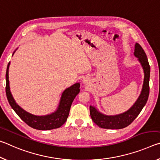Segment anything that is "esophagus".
I'll use <instances>...</instances> for the list:
<instances>
[{"instance_id": "esophagus-1", "label": "esophagus", "mask_w": 160, "mask_h": 160, "mask_svg": "<svg viewBox=\"0 0 160 160\" xmlns=\"http://www.w3.org/2000/svg\"><path fill=\"white\" fill-rule=\"evenodd\" d=\"M82 82H83L84 84H87V83H88V80H87L86 79H84V80H82Z\"/></svg>"}]
</instances>
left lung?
Here are the masks:
<instances>
[{
	"label": "left lung",
	"mask_w": 160,
	"mask_h": 160,
	"mask_svg": "<svg viewBox=\"0 0 160 160\" xmlns=\"http://www.w3.org/2000/svg\"><path fill=\"white\" fill-rule=\"evenodd\" d=\"M134 56L140 62L144 72V80L141 92L136 102L128 110L117 115H106L100 112L95 107L90 106V112L92 121L100 128L107 129H121L129 126L133 121L142 108L147 103L150 92V67L148 63L147 56L141 46L136 43L135 45Z\"/></svg>",
	"instance_id": "obj_1"
}]
</instances>
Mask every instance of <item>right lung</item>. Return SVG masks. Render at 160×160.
Instances as JSON below:
<instances>
[{
    "label": "right lung",
    "mask_w": 160,
    "mask_h": 160,
    "mask_svg": "<svg viewBox=\"0 0 160 160\" xmlns=\"http://www.w3.org/2000/svg\"><path fill=\"white\" fill-rule=\"evenodd\" d=\"M16 50L17 48L13 52L12 56ZM10 64V63L9 62L6 70V75H5V79H6L5 92H6V96L10 105L15 113L20 116L22 120L25 121L32 128L42 130V131H48V130L58 128L63 125V123H65L68 117L72 103L73 102L75 97L80 92V84L79 82L75 83L74 85L66 88L63 92L58 106L55 112L47 115L37 116L24 110L16 103L15 100L13 98L11 92H10L9 83L8 70Z\"/></svg>",
    "instance_id": "add662e5"
}]
</instances>
